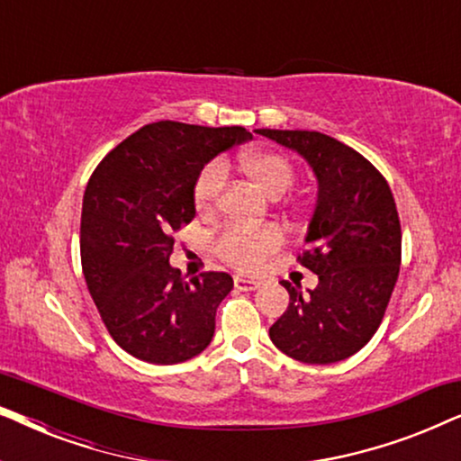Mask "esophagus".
Returning <instances> with one entry per match:
<instances>
[{
	"mask_svg": "<svg viewBox=\"0 0 461 461\" xmlns=\"http://www.w3.org/2000/svg\"><path fill=\"white\" fill-rule=\"evenodd\" d=\"M260 285H262L260 281L243 279V276H235V289H239V292H254V289H258Z\"/></svg>",
	"mask_w": 461,
	"mask_h": 461,
	"instance_id": "esophagus-1",
	"label": "esophagus"
}]
</instances>
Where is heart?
<instances>
[{
	"instance_id": "obj_1",
	"label": "heart",
	"mask_w": 461,
	"mask_h": 461,
	"mask_svg": "<svg viewBox=\"0 0 461 461\" xmlns=\"http://www.w3.org/2000/svg\"><path fill=\"white\" fill-rule=\"evenodd\" d=\"M241 167L264 193L281 197L295 182V167L279 150H248L241 155ZM229 180V169L222 159H213L201 169L193 186V203L199 213H212L220 203L222 191ZM283 230L275 224L241 226L232 224L220 232L216 239V254L229 267L237 270H258L275 251L281 249Z\"/></svg>"
}]
</instances>
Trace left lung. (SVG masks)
<instances>
[{
  "instance_id": "left-lung-1",
  "label": "left lung",
  "mask_w": 461,
  "mask_h": 461,
  "mask_svg": "<svg viewBox=\"0 0 461 461\" xmlns=\"http://www.w3.org/2000/svg\"><path fill=\"white\" fill-rule=\"evenodd\" d=\"M295 150L319 180L298 262L319 285L302 295L283 281L289 306L270 339L295 361L327 365L363 348L380 327L401 267V222L388 182L355 149L308 130H258Z\"/></svg>"
}]
</instances>
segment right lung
<instances>
[{
    "instance_id": "right-lung-1",
    "label": "right lung",
    "mask_w": 461,
    "mask_h": 461,
    "mask_svg": "<svg viewBox=\"0 0 461 461\" xmlns=\"http://www.w3.org/2000/svg\"><path fill=\"white\" fill-rule=\"evenodd\" d=\"M249 138L239 125L157 122L94 169L81 207V268L104 327L131 357L174 365L210 346L232 276L212 270L185 279L169 256L174 235L194 218L201 169Z\"/></svg>"
}]
</instances>
